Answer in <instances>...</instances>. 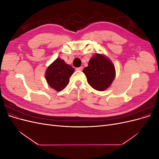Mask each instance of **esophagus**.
Returning <instances> with one entry per match:
<instances>
[{
  "mask_svg": "<svg viewBox=\"0 0 159 159\" xmlns=\"http://www.w3.org/2000/svg\"><path fill=\"white\" fill-rule=\"evenodd\" d=\"M75 70H78V71H82L83 70V67L82 66L79 67V68H77Z\"/></svg>",
  "mask_w": 159,
  "mask_h": 159,
  "instance_id": "esophagus-1",
  "label": "esophagus"
}]
</instances>
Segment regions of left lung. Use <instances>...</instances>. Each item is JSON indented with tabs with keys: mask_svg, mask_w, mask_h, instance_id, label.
<instances>
[{
	"mask_svg": "<svg viewBox=\"0 0 159 159\" xmlns=\"http://www.w3.org/2000/svg\"><path fill=\"white\" fill-rule=\"evenodd\" d=\"M83 72L91 87L99 91L110 87L116 74L113 62L102 54H95L91 57Z\"/></svg>",
	"mask_w": 159,
	"mask_h": 159,
	"instance_id": "8db88e82",
	"label": "left lung"
}]
</instances>
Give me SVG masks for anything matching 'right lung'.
I'll use <instances>...</instances> for the list:
<instances>
[{
	"instance_id": "add662e5",
	"label": "right lung",
	"mask_w": 159,
	"mask_h": 159,
	"mask_svg": "<svg viewBox=\"0 0 159 159\" xmlns=\"http://www.w3.org/2000/svg\"><path fill=\"white\" fill-rule=\"evenodd\" d=\"M74 72V69L70 65L58 57L47 68L45 78L50 88L61 91L69 83L70 78Z\"/></svg>"
}]
</instances>
